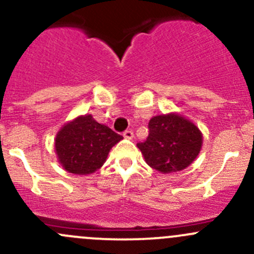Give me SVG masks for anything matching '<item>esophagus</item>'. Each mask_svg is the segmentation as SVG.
Returning <instances> with one entry per match:
<instances>
[{
  "label": "esophagus",
  "mask_w": 254,
  "mask_h": 254,
  "mask_svg": "<svg viewBox=\"0 0 254 254\" xmlns=\"http://www.w3.org/2000/svg\"><path fill=\"white\" fill-rule=\"evenodd\" d=\"M123 136H124L125 139H127V140H131L132 137H134V132H132L131 130H127V131H124Z\"/></svg>",
  "instance_id": "1"
}]
</instances>
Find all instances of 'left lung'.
Wrapping results in <instances>:
<instances>
[{
  "label": "left lung",
  "mask_w": 254,
  "mask_h": 254,
  "mask_svg": "<svg viewBox=\"0 0 254 254\" xmlns=\"http://www.w3.org/2000/svg\"><path fill=\"white\" fill-rule=\"evenodd\" d=\"M148 129V137L137 147L146 163L163 175L186 170L203 147V132L181 113L155 115Z\"/></svg>",
  "instance_id": "left-lung-1"
}]
</instances>
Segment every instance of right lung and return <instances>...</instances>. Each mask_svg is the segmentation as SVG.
Instances as JSON below:
<instances>
[{
    "label": "right lung",
    "instance_id": "obj_1",
    "mask_svg": "<svg viewBox=\"0 0 254 254\" xmlns=\"http://www.w3.org/2000/svg\"><path fill=\"white\" fill-rule=\"evenodd\" d=\"M120 140L123 136L99 124L92 114H83L61 127L54 140V148L66 172L87 176L104 165L111 148Z\"/></svg>",
    "mask_w": 254,
    "mask_h": 254
}]
</instances>
